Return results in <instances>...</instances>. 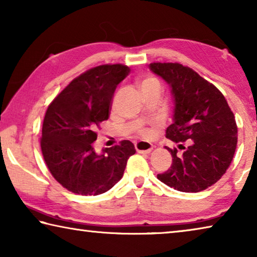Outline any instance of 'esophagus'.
I'll use <instances>...</instances> for the list:
<instances>
[{
	"instance_id": "34e87169",
	"label": "esophagus",
	"mask_w": 257,
	"mask_h": 257,
	"mask_svg": "<svg viewBox=\"0 0 257 257\" xmlns=\"http://www.w3.org/2000/svg\"><path fill=\"white\" fill-rule=\"evenodd\" d=\"M135 147H136V151L138 153H142V154H149L151 153V151L153 150V145L151 144L149 142H145V141H139L137 142L136 144H135Z\"/></svg>"
}]
</instances>
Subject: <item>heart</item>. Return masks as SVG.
I'll return each mask as SVG.
<instances>
[{"label": "heart", "mask_w": 257, "mask_h": 257, "mask_svg": "<svg viewBox=\"0 0 257 257\" xmlns=\"http://www.w3.org/2000/svg\"><path fill=\"white\" fill-rule=\"evenodd\" d=\"M139 87H141L142 92H145V90H152V89H158L161 90L162 89V85H161V81L158 79V78L155 77H145L143 78V79L139 81ZM141 134L142 135H146L147 132L146 130H141Z\"/></svg>", "instance_id": "obj_1"}]
</instances>
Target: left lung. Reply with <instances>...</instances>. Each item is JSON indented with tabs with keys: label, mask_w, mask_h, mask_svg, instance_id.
Masks as SVG:
<instances>
[{
	"label": "left lung",
	"mask_w": 257,
	"mask_h": 257,
	"mask_svg": "<svg viewBox=\"0 0 257 257\" xmlns=\"http://www.w3.org/2000/svg\"><path fill=\"white\" fill-rule=\"evenodd\" d=\"M150 69L171 87L175 111L167 138L184 150L179 155L165 146L172 164L158 179L179 191L198 193L220 180L231 163L238 132L234 115L222 93L193 69L161 62Z\"/></svg>",
	"instance_id": "8db88e82"
}]
</instances>
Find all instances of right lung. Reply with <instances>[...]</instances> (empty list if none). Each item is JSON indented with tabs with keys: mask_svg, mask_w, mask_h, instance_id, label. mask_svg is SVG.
I'll return each mask as SVG.
<instances>
[{
	"mask_svg": "<svg viewBox=\"0 0 257 257\" xmlns=\"http://www.w3.org/2000/svg\"><path fill=\"white\" fill-rule=\"evenodd\" d=\"M130 72L123 64H103L75 78L49 105L43 121L41 149L52 176L78 195H99L123 176L136 153L132 142L103 149L93 147L96 130L108 119L115 88Z\"/></svg>",
	"mask_w": 257,
	"mask_h": 257,
	"instance_id": "right-lung-1",
	"label": "right lung"
}]
</instances>
